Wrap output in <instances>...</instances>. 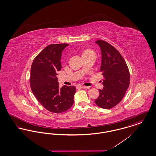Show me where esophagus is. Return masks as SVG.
I'll use <instances>...</instances> for the list:
<instances>
[{
    "mask_svg": "<svg viewBox=\"0 0 156 156\" xmlns=\"http://www.w3.org/2000/svg\"><path fill=\"white\" fill-rule=\"evenodd\" d=\"M77 88H88V87H85V86H83V85H78L76 86Z\"/></svg>",
    "mask_w": 156,
    "mask_h": 156,
    "instance_id": "1",
    "label": "esophagus"
}]
</instances>
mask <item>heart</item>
Instances as JSON below:
<instances>
[{
  "mask_svg": "<svg viewBox=\"0 0 156 156\" xmlns=\"http://www.w3.org/2000/svg\"><path fill=\"white\" fill-rule=\"evenodd\" d=\"M90 52H93V51H91L90 50L87 49V50H84V51H83V54H88V53H90Z\"/></svg>",
  "mask_w": 156,
  "mask_h": 156,
  "instance_id": "obj_1",
  "label": "heart"
}]
</instances>
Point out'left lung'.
<instances>
[{"label":"left lung","mask_w":156,"mask_h":156,"mask_svg":"<svg viewBox=\"0 0 156 156\" xmlns=\"http://www.w3.org/2000/svg\"><path fill=\"white\" fill-rule=\"evenodd\" d=\"M102 52L100 71L104 75V89H99V96L95 103L109 109L122 100L130 84V73L126 61L120 53L104 40H97Z\"/></svg>","instance_id":"obj_1"}]
</instances>
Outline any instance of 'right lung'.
Here are the masks:
<instances>
[{
	"mask_svg": "<svg viewBox=\"0 0 156 156\" xmlns=\"http://www.w3.org/2000/svg\"><path fill=\"white\" fill-rule=\"evenodd\" d=\"M68 45H48L35 57L31 67L33 93L44 108L55 113L66 111L74 104L75 87L64 85L60 89L57 77L61 69V52Z\"/></svg>",
	"mask_w": 156,
	"mask_h": 156,
	"instance_id": "obj_1",
	"label": "right lung"
}]
</instances>
